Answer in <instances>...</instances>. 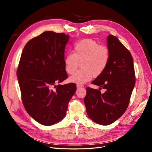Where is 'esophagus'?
Segmentation results:
<instances>
[{
	"label": "esophagus",
	"instance_id": "34e87169",
	"mask_svg": "<svg viewBox=\"0 0 152 152\" xmlns=\"http://www.w3.org/2000/svg\"><path fill=\"white\" fill-rule=\"evenodd\" d=\"M84 87V86L82 85V84H77V87L78 89L81 88V87Z\"/></svg>",
	"mask_w": 152,
	"mask_h": 152
}]
</instances>
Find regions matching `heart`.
I'll use <instances>...</instances> for the list:
<instances>
[{
	"label": "heart",
	"mask_w": 152,
	"mask_h": 152,
	"mask_svg": "<svg viewBox=\"0 0 152 152\" xmlns=\"http://www.w3.org/2000/svg\"><path fill=\"white\" fill-rule=\"evenodd\" d=\"M73 53H67L64 58L66 72L69 74L74 73L80 63V70L69 78L72 83L84 84L92 78L98 77L107 68L110 59L107 47L96 40L87 39L74 44Z\"/></svg>",
	"instance_id": "1"
}]
</instances>
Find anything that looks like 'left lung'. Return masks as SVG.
Masks as SVG:
<instances>
[{
  "instance_id": "left-lung-1",
  "label": "left lung",
  "mask_w": 152,
  "mask_h": 152,
  "mask_svg": "<svg viewBox=\"0 0 152 152\" xmlns=\"http://www.w3.org/2000/svg\"><path fill=\"white\" fill-rule=\"evenodd\" d=\"M110 52L108 66L102 74L92 84L105 89L87 87L84 102L88 117L100 125L107 126L120 118L129 103L135 86V73L132 57L129 50L112 35L107 37Z\"/></svg>"
}]
</instances>
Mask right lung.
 <instances>
[{
	"mask_svg": "<svg viewBox=\"0 0 152 152\" xmlns=\"http://www.w3.org/2000/svg\"><path fill=\"white\" fill-rule=\"evenodd\" d=\"M69 37L44 31L26 43L21 56L17 77L23 103L30 116L44 126L65 117L76 91L74 83L56 85L68 77L64 58Z\"/></svg>",
	"mask_w": 152,
	"mask_h": 152,
	"instance_id": "add662e5",
	"label": "right lung"
}]
</instances>
